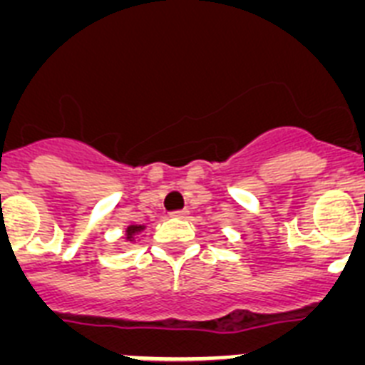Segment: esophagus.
Masks as SVG:
<instances>
[{
	"mask_svg": "<svg viewBox=\"0 0 365 365\" xmlns=\"http://www.w3.org/2000/svg\"><path fill=\"white\" fill-rule=\"evenodd\" d=\"M172 217L186 219V217H188V210H175V212H172Z\"/></svg>",
	"mask_w": 365,
	"mask_h": 365,
	"instance_id": "34e87169",
	"label": "esophagus"
}]
</instances>
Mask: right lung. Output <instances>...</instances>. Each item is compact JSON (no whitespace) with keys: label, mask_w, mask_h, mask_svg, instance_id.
Here are the masks:
<instances>
[{"label":"right lung","mask_w":365,"mask_h":365,"mask_svg":"<svg viewBox=\"0 0 365 365\" xmlns=\"http://www.w3.org/2000/svg\"><path fill=\"white\" fill-rule=\"evenodd\" d=\"M144 230V225H130V227L125 228V240L128 241H133L135 234Z\"/></svg>","instance_id":"right-lung-1"}]
</instances>
